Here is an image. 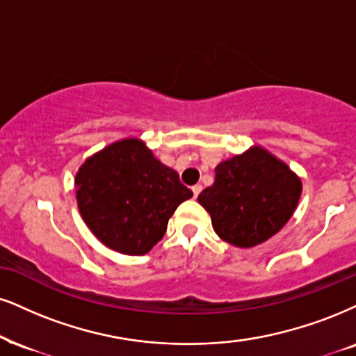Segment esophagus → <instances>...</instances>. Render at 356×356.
Here are the masks:
<instances>
[{
    "label": "esophagus",
    "instance_id": "esophagus-1",
    "mask_svg": "<svg viewBox=\"0 0 356 356\" xmlns=\"http://www.w3.org/2000/svg\"><path fill=\"white\" fill-rule=\"evenodd\" d=\"M191 190H193V195H195V198H198V195L201 193V190H203V186H201V185H195V186L191 188Z\"/></svg>",
    "mask_w": 356,
    "mask_h": 356
}]
</instances>
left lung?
I'll return each mask as SVG.
<instances>
[{
    "mask_svg": "<svg viewBox=\"0 0 356 356\" xmlns=\"http://www.w3.org/2000/svg\"><path fill=\"white\" fill-rule=\"evenodd\" d=\"M302 193L300 179L264 148L216 166L214 185L198 196L216 234L238 248H252L282 229Z\"/></svg>",
    "mask_w": 356,
    "mask_h": 356,
    "instance_id": "obj_1",
    "label": "left lung"
}]
</instances>
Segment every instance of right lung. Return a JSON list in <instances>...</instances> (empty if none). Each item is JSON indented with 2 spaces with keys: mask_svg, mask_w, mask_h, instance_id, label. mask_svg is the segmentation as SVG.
I'll return each instance as SVG.
<instances>
[{
  "mask_svg": "<svg viewBox=\"0 0 356 356\" xmlns=\"http://www.w3.org/2000/svg\"><path fill=\"white\" fill-rule=\"evenodd\" d=\"M79 211L113 251L142 256L165 236L168 219L193 191L137 138L108 145L79 168Z\"/></svg>",
  "mask_w": 356,
  "mask_h": 356,
  "instance_id": "obj_1",
  "label": "right lung"
}]
</instances>
